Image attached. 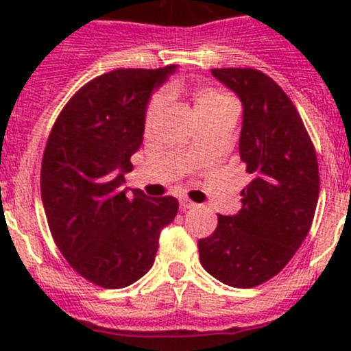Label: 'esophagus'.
I'll return each mask as SVG.
<instances>
[{
	"instance_id": "esophagus-1",
	"label": "esophagus",
	"mask_w": 351,
	"mask_h": 351,
	"mask_svg": "<svg viewBox=\"0 0 351 351\" xmlns=\"http://www.w3.org/2000/svg\"><path fill=\"white\" fill-rule=\"evenodd\" d=\"M193 207H197L195 202L189 200V198H180V208H182V210H190V208Z\"/></svg>"
}]
</instances>
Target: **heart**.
I'll return each instance as SVG.
<instances>
[{
    "label": "heart",
    "instance_id": "obj_1",
    "mask_svg": "<svg viewBox=\"0 0 351 351\" xmlns=\"http://www.w3.org/2000/svg\"><path fill=\"white\" fill-rule=\"evenodd\" d=\"M193 101H195V110L197 115H205V113L215 112V110H221L224 107H229V105H234V101L229 97H226L224 93H219V91L214 90H202L197 91L195 97H193ZM166 104V95L165 93H156L151 97L149 104H147L146 112H144V122L146 125H151L154 122V119L158 117V113L161 112V108L165 107Z\"/></svg>",
    "mask_w": 351,
    "mask_h": 351
}]
</instances>
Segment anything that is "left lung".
I'll return each instance as SVG.
<instances>
[{
    "mask_svg": "<svg viewBox=\"0 0 351 351\" xmlns=\"http://www.w3.org/2000/svg\"><path fill=\"white\" fill-rule=\"evenodd\" d=\"M212 74L243 101L239 156L253 180L241 192V210L219 215L212 236L198 241V254L222 284L251 289L280 274L306 239L319 168L295 105L270 76L251 67Z\"/></svg>",
    "mask_w": 351,
    "mask_h": 351,
    "instance_id": "left-lung-1",
    "label": "left lung"
}]
</instances>
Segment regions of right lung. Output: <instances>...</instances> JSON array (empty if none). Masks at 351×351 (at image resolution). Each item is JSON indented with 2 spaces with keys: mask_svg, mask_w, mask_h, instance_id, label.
Instances as JSON below:
<instances>
[{
  "mask_svg": "<svg viewBox=\"0 0 351 351\" xmlns=\"http://www.w3.org/2000/svg\"><path fill=\"white\" fill-rule=\"evenodd\" d=\"M173 71L115 69L88 81L45 144L40 193L52 238L76 274L104 289L149 271L159 234L178 212L175 197L120 189L143 144L147 100Z\"/></svg>",
  "mask_w": 351,
  "mask_h": 351,
  "instance_id": "add662e5",
  "label": "right lung"
}]
</instances>
